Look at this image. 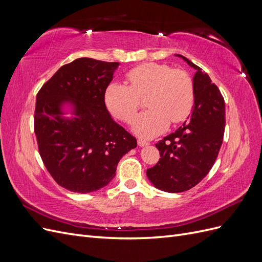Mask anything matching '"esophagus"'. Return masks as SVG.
Listing matches in <instances>:
<instances>
[{
  "mask_svg": "<svg viewBox=\"0 0 262 262\" xmlns=\"http://www.w3.org/2000/svg\"><path fill=\"white\" fill-rule=\"evenodd\" d=\"M148 144H149L148 142L145 141V140H143V139H139V140H138V145L141 146V147L146 146V145H148Z\"/></svg>",
  "mask_w": 262,
  "mask_h": 262,
  "instance_id": "34e87169",
  "label": "esophagus"
}]
</instances>
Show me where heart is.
Returning a JSON list of instances; mask_svg holds the SVG:
<instances>
[{"mask_svg":"<svg viewBox=\"0 0 262 262\" xmlns=\"http://www.w3.org/2000/svg\"><path fill=\"white\" fill-rule=\"evenodd\" d=\"M130 86L110 83L105 92L106 106L117 119L130 122L140 108V98L147 96L149 108L132 122L139 137L150 139L163 133L169 122L180 123L191 113L194 89L190 76L161 63H144L126 73Z\"/></svg>","mask_w":262,"mask_h":262,"instance_id":"heart-1","label":"heart"}]
</instances>
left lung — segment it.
<instances>
[{"mask_svg":"<svg viewBox=\"0 0 262 262\" xmlns=\"http://www.w3.org/2000/svg\"><path fill=\"white\" fill-rule=\"evenodd\" d=\"M195 70L194 105L181 126L156 144L161 158L146 176L157 189L182 192L208 175L215 163L225 130V102L217 86L184 55L175 54Z\"/></svg>","mask_w":262,"mask_h":262,"instance_id":"left-lung-1","label":"left lung"}]
</instances>
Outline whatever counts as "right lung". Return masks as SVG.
I'll return each instance as SVG.
<instances>
[{"label": "right lung", "instance_id": "add662e5", "mask_svg": "<svg viewBox=\"0 0 262 262\" xmlns=\"http://www.w3.org/2000/svg\"><path fill=\"white\" fill-rule=\"evenodd\" d=\"M119 64L76 59L61 67L37 94L39 154L55 182L70 191L89 193L107 186L121 157L137 147L136 138L114 121L105 104Z\"/></svg>", "mask_w": 262, "mask_h": 262}]
</instances>
